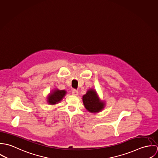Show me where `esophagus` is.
Masks as SVG:
<instances>
[{"label": "esophagus", "instance_id": "obj_1", "mask_svg": "<svg viewBox=\"0 0 158 158\" xmlns=\"http://www.w3.org/2000/svg\"><path fill=\"white\" fill-rule=\"evenodd\" d=\"M72 95H78V91L77 90H76V89H73V90H72Z\"/></svg>", "mask_w": 158, "mask_h": 158}]
</instances>
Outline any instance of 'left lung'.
<instances>
[{
	"mask_svg": "<svg viewBox=\"0 0 158 158\" xmlns=\"http://www.w3.org/2000/svg\"><path fill=\"white\" fill-rule=\"evenodd\" d=\"M83 102L86 110L90 113L100 112L104 108L105 103L100 100L97 95L96 91L90 89L83 96Z\"/></svg>",
	"mask_w": 158,
	"mask_h": 158,
	"instance_id": "left-lung-1",
	"label": "left lung"
}]
</instances>
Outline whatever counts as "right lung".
<instances>
[{"instance_id":"right-lung-1","label":"right lung","mask_w":158,"mask_h":158,"mask_svg":"<svg viewBox=\"0 0 158 158\" xmlns=\"http://www.w3.org/2000/svg\"><path fill=\"white\" fill-rule=\"evenodd\" d=\"M66 94V91L64 90L55 89L48 96L47 102L50 105H55L61 101L63 97Z\"/></svg>"}]
</instances>
